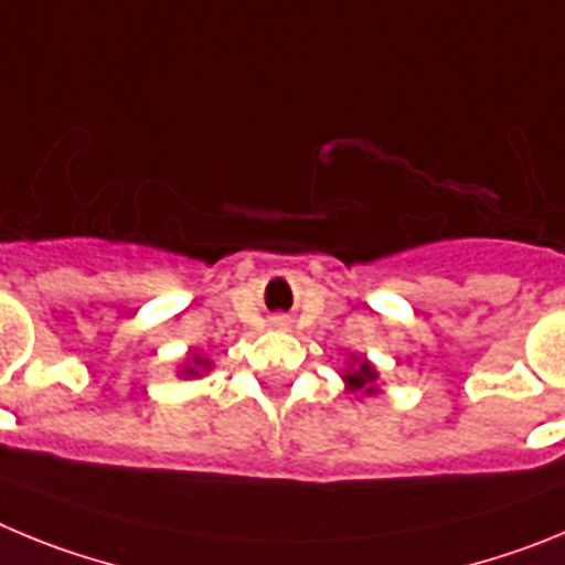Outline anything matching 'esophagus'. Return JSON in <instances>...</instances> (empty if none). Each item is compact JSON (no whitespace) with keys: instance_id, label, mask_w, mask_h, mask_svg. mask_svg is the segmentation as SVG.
I'll list each match as a JSON object with an SVG mask.
<instances>
[{"instance_id":"1","label":"esophagus","mask_w":565,"mask_h":565,"mask_svg":"<svg viewBox=\"0 0 565 565\" xmlns=\"http://www.w3.org/2000/svg\"><path fill=\"white\" fill-rule=\"evenodd\" d=\"M279 322H282V319H279Z\"/></svg>"}]
</instances>
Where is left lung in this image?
<instances>
[{
  "instance_id": "8db88e82",
  "label": "left lung",
  "mask_w": 565,
  "mask_h": 565,
  "mask_svg": "<svg viewBox=\"0 0 565 565\" xmlns=\"http://www.w3.org/2000/svg\"><path fill=\"white\" fill-rule=\"evenodd\" d=\"M344 379H348V384H351V391L373 393V387H367V384H373V379H376V371H373V367L367 362H362L356 367V371H351Z\"/></svg>"
}]
</instances>
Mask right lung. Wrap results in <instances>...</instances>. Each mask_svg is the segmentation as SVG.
Listing matches in <instances>:
<instances>
[{"label": "right lung", "instance_id": "add662e5", "mask_svg": "<svg viewBox=\"0 0 565 565\" xmlns=\"http://www.w3.org/2000/svg\"><path fill=\"white\" fill-rule=\"evenodd\" d=\"M206 367H209L206 359L194 356L192 364H189V367H186V376H201V371H206Z\"/></svg>", "mask_w": 565, "mask_h": 565}]
</instances>
